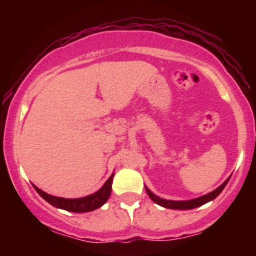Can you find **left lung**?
I'll use <instances>...</instances> for the list:
<instances>
[{
  "label": "left lung",
  "mask_w": 256,
  "mask_h": 256,
  "mask_svg": "<svg viewBox=\"0 0 256 256\" xmlns=\"http://www.w3.org/2000/svg\"><path fill=\"white\" fill-rule=\"evenodd\" d=\"M230 178L231 177H228V179H226L224 183L220 185L219 188H216L214 192L207 194V195L201 196V198H194V200H188V201H172V200L160 198L158 196L155 195V194H152L146 186V194H148L149 198H150L152 201L155 202V204L162 206V207H165V208H170V210H192V208L200 207V206L207 204V202L212 201V200L216 198V196H218L219 194L224 190V188L226 186V184H228V182L230 180Z\"/></svg>",
  "instance_id": "obj_1"
}]
</instances>
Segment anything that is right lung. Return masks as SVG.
<instances>
[{
    "label": "right lung",
    "mask_w": 256,
    "mask_h": 256,
    "mask_svg": "<svg viewBox=\"0 0 256 256\" xmlns=\"http://www.w3.org/2000/svg\"><path fill=\"white\" fill-rule=\"evenodd\" d=\"M113 177L114 173H112V176L108 178V180L104 184V186L101 189L98 190L95 194H91V195L85 196V198H56V196L49 195V194L42 192L40 189H38L37 186L34 188L36 189V192L40 194L42 198L46 200L48 204L56 208H61V210H68V212H74V213H84V212H91V210H95L98 208L104 206L107 200L110 198V192H112V183H113Z\"/></svg>",
    "instance_id": "1"
}]
</instances>
